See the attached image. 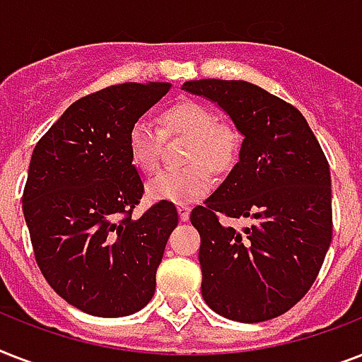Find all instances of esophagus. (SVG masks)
<instances>
[{"label": "esophagus", "instance_id": "1", "mask_svg": "<svg viewBox=\"0 0 362 362\" xmlns=\"http://www.w3.org/2000/svg\"><path fill=\"white\" fill-rule=\"evenodd\" d=\"M189 212H192V210H189L187 204H178V216H180L182 221L189 220Z\"/></svg>", "mask_w": 362, "mask_h": 362}]
</instances>
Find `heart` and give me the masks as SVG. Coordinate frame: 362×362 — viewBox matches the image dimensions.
I'll return each instance as SVG.
<instances>
[{
    "mask_svg": "<svg viewBox=\"0 0 362 362\" xmlns=\"http://www.w3.org/2000/svg\"><path fill=\"white\" fill-rule=\"evenodd\" d=\"M163 136L187 139L182 169L159 170L148 182V195L170 203H192L212 186L209 170L220 175L233 167L238 153V133L231 125L220 124L209 105L182 101L159 116V129L150 122L136 120L127 131L131 161L142 173L158 169Z\"/></svg>",
    "mask_w": 362,
    "mask_h": 362,
    "instance_id": "heart-1",
    "label": "heart"
}]
</instances>
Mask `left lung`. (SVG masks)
<instances>
[{
    "label": "left lung",
    "mask_w": 362,
    "mask_h": 362,
    "mask_svg": "<svg viewBox=\"0 0 362 362\" xmlns=\"http://www.w3.org/2000/svg\"><path fill=\"white\" fill-rule=\"evenodd\" d=\"M182 88L220 105L244 135L237 165L189 216L204 303L242 323L278 317L308 293L331 246L329 161L300 110L263 88L218 78ZM223 215L254 223L237 232Z\"/></svg>",
    "instance_id": "8db88e82"
}]
</instances>
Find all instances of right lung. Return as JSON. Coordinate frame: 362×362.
Instances as JSON below:
<instances>
[{"mask_svg": "<svg viewBox=\"0 0 362 362\" xmlns=\"http://www.w3.org/2000/svg\"><path fill=\"white\" fill-rule=\"evenodd\" d=\"M170 90L125 82L71 105L33 148L22 210L33 255L54 291L82 312L120 317L156 291L176 206L158 201L131 218L144 184L127 131Z\"/></svg>", "mask_w": 362, "mask_h": 362, "instance_id": "obj_1", "label": "right lung"}]
</instances>
